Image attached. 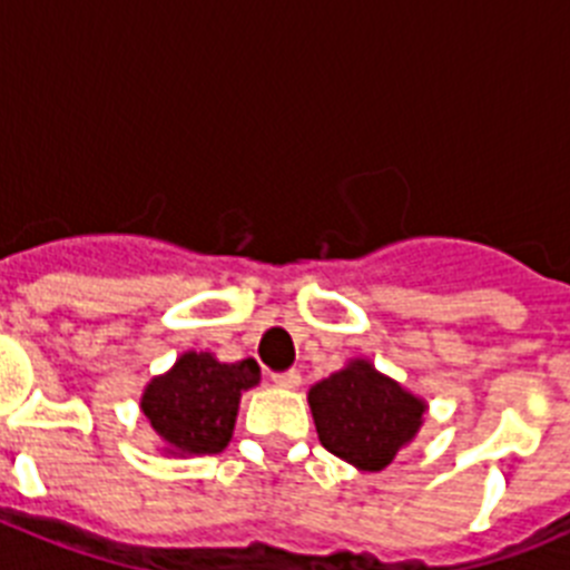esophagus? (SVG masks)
Instances as JSON below:
<instances>
[{
    "label": "esophagus",
    "mask_w": 570,
    "mask_h": 570,
    "mask_svg": "<svg viewBox=\"0 0 570 570\" xmlns=\"http://www.w3.org/2000/svg\"><path fill=\"white\" fill-rule=\"evenodd\" d=\"M271 380H274L279 387H288V391H294V387H299L302 376H299V371H296V367H288V371H279V374L271 376Z\"/></svg>",
    "instance_id": "obj_1"
}]
</instances>
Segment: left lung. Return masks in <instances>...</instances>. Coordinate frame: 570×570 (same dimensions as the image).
I'll use <instances>...</instances> for the list:
<instances>
[{
	"label": "left lung",
	"mask_w": 570,
	"mask_h": 570,
	"mask_svg": "<svg viewBox=\"0 0 570 570\" xmlns=\"http://www.w3.org/2000/svg\"><path fill=\"white\" fill-rule=\"evenodd\" d=\"M322 448L362 471H382L414 440L425 405L371 362L356 360L308 391Z\"/></svg>",
	"instance_id": "8db88e82"
}]
</instances>
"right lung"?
<instances>
[{"mask_svg":"<svg viewBox=\"0 0 570 570\" xmlns=\"http://www.w3.org/2000/svg\"><path fill=\"white\" fill-rule=\"evenodd\" d=\"M256 382L254 360L225 365L205 351H190L145 387L142 411L168 454H219L234 434L242 391Z\"/></svg>","mask_w":570,"mask_h":570,"instance_id":"1","label":"right lung"}]
</instances>
